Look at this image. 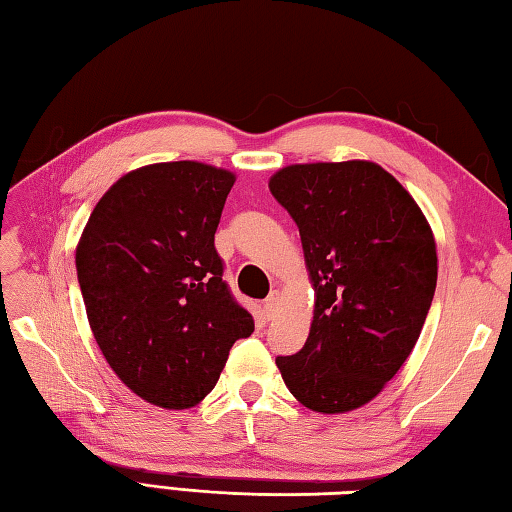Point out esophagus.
Wrapping results in <instances>:
<instances>
[{
	"label": "esophagus",
	"instance_id": "1",
	"mask_svg": "<svg viewBox=\"0 0 512 512\" xmlns=\"http://www.w3.org/2000/svg\"><path fill=\"white\" fill-rule=\"evenodd\" d=\"M278 301H281V294H278L276 292V289H274V292L272 294H269L267 298H265V314H267V318H272L274 314H276V307H278Z\"/></svg>",
	"mask_w": 512,
	"mask_h": 512
}]
</instances>
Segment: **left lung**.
<instances>
[{
  "mask_svg": "<svg viewBox=\"0 0 512 512\" xmlns=\"http://www.w3.org/2000/svg\"><path fill=\"white\" fill-rule=\"evenodd\" d=\"M294 218L316 305L310 336L276 365L305 408L372 401L412 352L437 287V249L412 196L374 162L285 167L269 180Z\"/></svg>",
  "mask_w": 512,
  "mask_h": 512,
  "instance_id": "8db88e82",
  "label": "left lung"
}]
</instances>
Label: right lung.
Returning a JSON list of instances; mask_svg holds the SVG:
<instances>
[{
	"label": "right lung",
	"mask_w": 512,
	"mask_h": 512,
	"mask_svg": "<svg viewBox=\"0 0 512 512\" xmlns=\"http://www.w3.org/2000/svg\"><path fill=\"white\" fill-rule=\"evenodd\" d=\"M234 173L160 162L122 176L75 252L91 330L122 383L160 408L196 406L254 318L223 281L214 236Z\"/></svg>",
	"instance_id": "add662e5"
}]
</instances>
